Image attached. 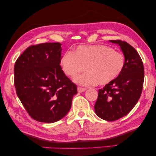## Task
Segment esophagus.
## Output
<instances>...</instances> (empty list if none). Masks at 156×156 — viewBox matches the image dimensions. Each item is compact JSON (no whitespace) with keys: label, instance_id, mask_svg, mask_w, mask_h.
I'll return each mask as SVG.
<instances>
[{"label":"esophagus","instance_id":"1","mask_svg":"<svg viewBox=\"0 0 156 156\" xmlns=\"http://www.w3.org/2000/svg\"><path fill=\"white\" fill-rule=\"evenodd\" d=\"M77 90H78L79 93H82L83 91H85L86 88H81V87H77Z\"/></svg>","mask_w":156,"mask_h":156}]
</instances>
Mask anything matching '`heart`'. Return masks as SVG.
<instances>
[{"instance_id": "1", "label": "heart", "mask_w": 156, "mask_h": 156, "mask_svg": "<svg viewBox=\"0 0 156 156\" xmlns=\"http://www.w3.org/2000/svg\"><path fill=\"white\" fill-rule=\"evenodd\" d=\"M65 75L75 77L76 83L83 86L109 84L120 75L125 66V57L105 45H80L73 52L66 51L61 58Z\"/></svg>"}]
</instances>
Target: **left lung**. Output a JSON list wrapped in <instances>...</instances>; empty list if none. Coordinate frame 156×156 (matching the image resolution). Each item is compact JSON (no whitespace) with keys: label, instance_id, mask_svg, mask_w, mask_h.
Returning <instances> with one entry per match:
<instances>
[{"label":"left lung","instance_id":"1","mask_svg":"<svg viewBox=\"0 0 156 156\" xmlns=\"http://www.w3.org/2000/svg\"><path fill=\"white\" fill-rule=\"evenodd\" d=\"M121 47L125 66L116 80L98 90L94 108L100 119L114 121L128 114L141 96L144 80L142 58L130 44L120 40H109Z\"/></svg>","mask_w":156,"mask_h":156}]
</instances>
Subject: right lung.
Returning <instances> with one entry per match:
<instances>
[{
  "instance_id": "right-lung-1",
  "label": "right lung",
  "mask_w": 156,
  "mask_h": 156,
  "mask_svg": "<svg viewBox=\"0 0 156 156\" xmlns=\"http://www.w3.org/2000/svg\"><path fill=\"white\" fill-rule=\"evenodd\" d=\"M61 50L59 42L33 45L15 62L16 95L28 114L37 121L51 123L63 119L77 93L76 86L60 66Z\"/></svg>"
}]
</instances>
